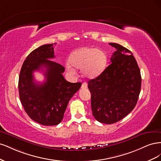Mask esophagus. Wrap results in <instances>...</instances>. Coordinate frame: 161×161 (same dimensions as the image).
I'll return each mask as SVG.
<instances>
[{"instance_id": "34e87169", "label": "esophagus", "mask_w": 161, "mask_h": 161, "mask_svg": "<svg viewBox=\"0 0 161 161\" xmlns=\"http://www.w3.org/2000/svg\"><path fill=\"white\" fill-rule=\"evenodd\" d=\"M87 83L86 82H83V83L82 84V86H81V88L82 89H86L87 88Z\"/></svg>"}]
</instances>
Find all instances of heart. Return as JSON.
Instances as JSON below:
<instances>
[{"mask_svg":"<svg viewBox=\"0 0 161 161\" xmlns=\"http://www.w3.org/2000/svg\"><path fill=\"white\" fill-rule=\"evenodd\" d=\"M69 63L70 65H66L69 72L75 73V70L73 68L74 67L77 69H82V74L86 77L93 79L104 71L108 63V58L104 52L97 48L83 47L71 53Z\"/></svg>","mask_w":161,"mask_h":161,"instance_id":"heart-1","label":"heart"}]
</instances>
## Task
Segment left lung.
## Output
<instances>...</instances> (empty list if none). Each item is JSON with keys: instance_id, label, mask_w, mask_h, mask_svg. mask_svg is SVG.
Masks as SVG:
<instances>
[{"instance_id": "8db88e82", "label": "left lung", "mask_w": 161, "mask_h": 161, "mask_svg": "<svg viewBox=\"0 0 161 161\" xmlns=\"http://www.w3.org/2000/svg\"><path fill=\"white\" fill-rule=\"evenodd\" d=\"M116 51L111 64L88 82L91 109L101 123L111 124L128 115L137 103L141 89L140 71L135 58L127 48L109 43Z\"/></svg>"}]
</instances>
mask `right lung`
<instances>
[{"label":"right lung","instance_id":"right-lung-1","mask_svg":"<svg viewBox=\"0 0 161 161\" xmlns=\"http://www.w3.org/2000/svg\"><path fill=\"white\" fill-rule=\"evenodd\" d=\"M53 47V43L46 44L32 51L24 61L19 78V98L24 109L32 120L43 125L61 122L70 99L81 86V82L66 81L62 75L64 67L50 60L55 57ZM41 69L46 80L40 84L34 80L32 73Z\"/></svg>","mask_w":161,"mask_h":161}]
</instances>
